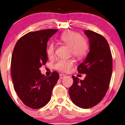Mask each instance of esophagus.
I'll list each match as a JSON object with an SVG mask.
<instances>
[{
  "mask_svg": "<svg viewBox=\"0 0 125 125\" xmlns=\"http://www.w3.org/2000/svg\"><path fill=\"white\" fill-rule=\"evenodd\" d=\"M65 76H66V75L64 74H59V78H60V79H62V78H64Z\"/></svg>",
  "mask_w": 125,
  "mask_h": 125,
  "instance_id": "1",
  "label": "esophagus"
}]
</instances>
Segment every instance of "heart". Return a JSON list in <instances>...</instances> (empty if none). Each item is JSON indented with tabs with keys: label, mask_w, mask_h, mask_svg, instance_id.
<instances>
[{
	"label": "heart",
	"mask_w": 125,
	"mask_h": 125,
	"mask_svg": "<svg viewBox=\"0 0 125 125\" xmlns=\"http://www.w3.org/2000/svg\"><path fill=\"white\" fill-rule=\"evenodd\" d=\"M59 40L69 46V54L74 56L82 59L86 56L89 49L88 41L86 38L82 37L79 33L73 31H68L62 33L59 37ZM56 47L52 42L47 45L46 52L49 57L54 55ZM74 64L73 58L59 59L54 64V68L61 72H69Z\"/></svg>",
	"instance_id": "heart-1"
}]
</instances>
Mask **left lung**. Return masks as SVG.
<instances>
[{
    "instance_id": "1",
    "label": "left lung",
    "mask_w": 125,
    "mask_h": 125,
    "mask_svg": "<svg viewBox=\"0 0 125 125\" xmlns=\"http://www.w3.org/2000/svg\"><path fill=\"white\" fill-rule=\"evenodd\" d=\"M84 33L89 39L90 51L78 70L86 76L84 80L73 76V84L69 93L74 104L87 109L98 104L105 96L112 75L113 59L110 46L103 36L89 30H85Z\"/></svg>"
}]
</instances>
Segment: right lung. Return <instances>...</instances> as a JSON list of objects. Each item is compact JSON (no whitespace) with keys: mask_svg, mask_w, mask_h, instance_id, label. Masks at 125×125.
<instances>
[{"mask_svg":"<svg viewBox=\"0 0 125 125\" xmlns=\"http://www.w3.org/2000/svg\"><path fill=\"white\" fill-rule=\"evenodd\" d=\"M57 31L49 29L27 33L19 39L13 51L11 76L14 89L23 103L32 109L47 104L59 78L56 71L47 77L39 70L47 61V41Z\"/></svg>","mask_w":125,"mask_h":125,"instance_id":"1","label":"right lung"}]
</instances>
